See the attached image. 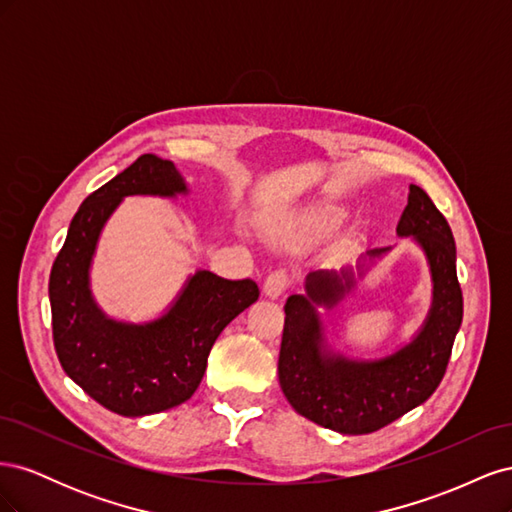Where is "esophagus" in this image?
I'll use <instances>...</instances> for the list:
<instances>
[{
  "label": "esophagus",
  "instance_id": "34e87169",
  "mask_svg": "<svg viewBox=\"0 0 512 512\" xmlns=\"http://www.w3.org/2000/svg\"><path fill=\"white\" fill-rule=\"evenodd\" d=\"M290 282H292L290 271H288V269H277V271H273V273L267 275L265 284H262V290H265L267 297L277 299V297H280V294L290 286Z\"/></svg>",
  "mask_w": 512,
  "mask_h": 512
}]
</instances>
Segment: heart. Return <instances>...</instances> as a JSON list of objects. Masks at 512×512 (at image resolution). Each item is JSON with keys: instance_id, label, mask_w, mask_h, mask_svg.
Segmentation results:
<instances>
[{"instance_id": "heart-1", "label": "heart", "mask_w": 512, "mask_h": 512, "mask_svg": "<svg viewBox=\"0 0 512 512\" xmlns=\"http://www.w3.org/2000/svg\"><path fill=\"white\" fill-rule=\"evenodd\" d=\"M305 220H307V224H312V226H324L329 222V215L324 211H309Z\"/></svg>"}]
</instances>
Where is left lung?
I'll use <instances>...</instances> for the list:
<instances>
[{"label":"left lung","mask_w":512,"mask_h":512,"mask_svg":"<svg viewBox=\"0 0 512 512\" xmlns=\"http://www.w3.org/2000/svg\"><path fill=\"white\" fill-rule=\"evenodd\" d=\"M427 256L433 299L421 331L410 344L374 361H354L324 350L318 305L333 307L354 288L352 269L314 271L307 294L288 297L277 376L290 406L320 427L348 436L371 433L421 406L446 374L463 318L457 250L451 226L425 190L410 185L408 205L397 224ZM389 247L367 252L378 258ZM363 271V269H359Z\"/></svg>","instance_id":"8db88e82"}]
</instances>
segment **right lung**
Here are the masks:
<instances>
[{"mask_svg":"<svg viewBox=\"0 0 512 512\" xmlns=\"http://www.w3.org/2000/svg\"><path fill=\"white\" fill-rule=\"evenodd\" d=\"M185 192L173 162L145 153L83 200L53 262L49 299L59 363L91 399L121 416L156 414L188 401L215 339L260 294L254 280L196 271L168 312L151 322H119L98 307L89 269L111 213L126 196Z\"/></svg>","mask_w":512,"mask_h":512,"instance_id":"obj_1","label":"right lung"}]
</instances>
